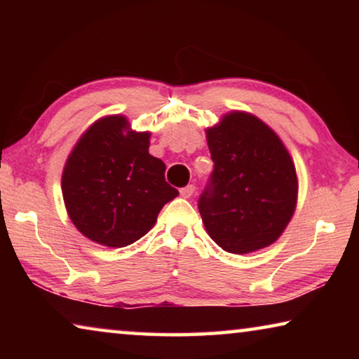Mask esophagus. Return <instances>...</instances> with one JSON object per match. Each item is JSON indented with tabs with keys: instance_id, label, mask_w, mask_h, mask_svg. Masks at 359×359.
Here are the masks:
<instances>
[{
	"instance_id": "esophagus-1",
	"label": "esophagus",
	"mask_w": 359,
	"mask_h": 359,
	"mask_svg": "<svg viewBox=\"0 0 359 359\" xmlns=\"http://www.w3.org/2000/svg\"><path fill=\"white\" fill-rule=\"evenodd\" d=\"M194 193V185H187L184 188H180V196L182 198H191Z\"/></svg>"
}]
</instances>
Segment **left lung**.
Listing matches in <instances>:
<instances>
[{"mask_svg":"<svg viewBox=\"0 0 359 359\" xmlns=\"http://www.w3.org/2000/svg\"><path fill=\"white\" fill-rule=\"evenodd\" d=\"M214 171L198 201L205 231L224 252L274 244L294 214L293 160L274 131L247 112H229L205 130Z\"/></svg>","mask_w":359,"mask_h":359,"instance_id":"obj_1","label":"left lung"}]
</instances>
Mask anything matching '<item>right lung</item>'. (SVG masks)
Instances as JSON below:
<instances>
[{"instance_id": "1", "label": "right lung", "mask_w": 359, "mask_h": 359, "mask_svg": "<svg viewBox=\"0 0 359 359\" xmlns=\"http://www.w3.org/2000/svg\"><path fill=\"white\" fill-rule=\"evenodd\" d=\"M150 133H136L123 115L96 120L66 161L62 191L71 222L90 241L126 247L147 234L179 191L166 165L149 154Z\"/></svg>"}]
</instances>
